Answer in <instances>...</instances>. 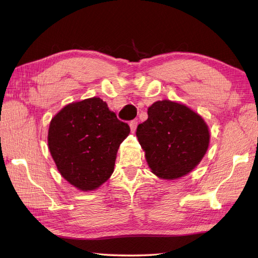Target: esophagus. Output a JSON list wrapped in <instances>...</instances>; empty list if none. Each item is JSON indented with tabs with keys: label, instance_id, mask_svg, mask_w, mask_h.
Listing matches in <instances>:
<instances>
[{
	"label": "esophagus",
	"instance_id": "34e87169",
	"mask_svg": "<svg viewBox=\"0 0 258 258\" xmlns=\"http://www.w3.org/2000/svg\"><path fill=\"white\" fill-rule=\"evenodd\" d=\"M129 126H130V129L132 132H135L136 129H137V126H138V121L137 120H131L129 122Z\"/></svg>",
	"mask_w": 258,
	"mask_h": 258
}]
</instances>
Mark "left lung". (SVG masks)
I'll return each mask as SVG.
<instances>
[{
    "label": "left lung",
    "mask_w": 258,
    "mask_h": 258,
    "mask_svg": "<svg viewBox=\"0 0 258 258\" xmlns=\"http://www.w3.org/2000/svg\"><path fill=\"white\" fill-rule=\"evenodd\" d=\"M147 115L136 135L152 173L170 181L191 172L210 143L205 119L187 105L170 100L156 101Z\"/></svg>",
    "instance_id": "8db88e82"
}]
</instances>
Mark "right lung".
I'll return each instance as SVG.
<instances>
[{
	"instance_id": "1",
	"label": "right lung",
	"mask_w": 258,
	"mask_h": 258,
	"mask_svg": "<svg viewBox=\"0 0 258 258\" xmlns=\"http://www.w3.org/2000/svg\"><path fill=\"white\" fill-rule=\"evenodd\" d=\"M129 134L128 124L93 97L61 108L50 120L47 142L62 177L90 191L111 177L117 151Z\"/></svg>"
}]
</instances>
